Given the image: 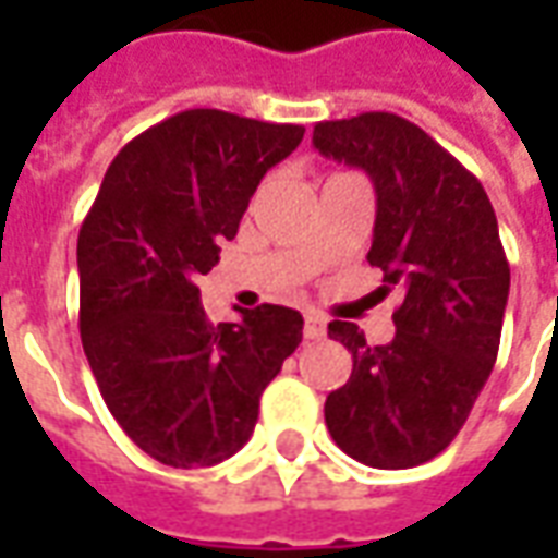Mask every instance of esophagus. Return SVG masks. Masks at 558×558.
Listing matches in <instances>:
<instances>
[{
    "label": "esophagus",
    "mask_w": 558,
    "mask_h": 558,
    "mask_svg": "<svg viewBox=\"0 0 558 558\" xmlns=\"http://www.w3.org/2000/svg\"><path fill=\"white\" fill-rule=\"evenodd\" d=\"M304 338L307 340H319L326 338V319L316 314L304 316Z\"/></svg>",
    "instance_id": "obj_1"
}]
</instances>
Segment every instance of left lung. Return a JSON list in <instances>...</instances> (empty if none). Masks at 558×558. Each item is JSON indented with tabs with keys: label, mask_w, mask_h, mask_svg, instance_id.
Here are the masks:
<instances>
[{
	"label": "left lung",
	"mask_w": 558,
	"mask_h": 558,
	"mask_svg": "<svg viewBox=\"0 0 558 558\" xmlns=\"http://www.w3.org/2000/svg\"><path fill=\"white\" fill-rule=\"evenodd\" d=\"M314 146L371 175L367 263L383 290H403L386 347H367L355 323H328L352 352L347 386L326 398L328 433L364 466H418L451 445L496 364L511 287L496 215L478 179L395 113L319 122Z\"/></svg>",
	"instance_id": "1"
}]
</instances>
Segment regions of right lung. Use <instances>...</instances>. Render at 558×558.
Listing matches in <instances>:
<instances>
[{
	"label": "right lung",
	"mask_w": 558,
	"mask_h": 558,
	"mask_svg": "<svg viewBox=\"0 0 558 558\" xmlns=\"http://www.w3.org/2000/svg\"><path fill=\"white\" fill-rule=\"evenodd\" d=\"M302 137L223 110L170 116L116 155L80 227L83 350L119 427L163 466L235 454L302 343V314L280 304L211 326L196 287Z\"/></svg>",
	"instance_id": "add662e5"
}]
</instances>
